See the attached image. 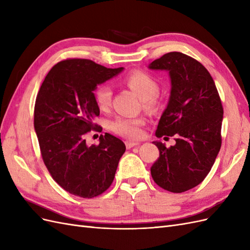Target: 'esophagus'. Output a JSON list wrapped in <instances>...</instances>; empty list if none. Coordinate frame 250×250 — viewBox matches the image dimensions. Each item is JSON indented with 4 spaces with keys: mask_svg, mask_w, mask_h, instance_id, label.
I'll return each mask as SVG.
<instances>
[{
    "mask_svg": "<svg viewBox=\"0 0 250 250\" xmlns=\"http://www.w3.org/2000/svg\"><path fill=\"white\" fill-rule=\"evenodd\" d=\"M125 145H126V148H127V149H130V148H132V147H134V146L140 145V143H138V142H132V141H126V142H125Z\"/></svg>",
    "mask_w": 250,
    "mask_h": 250,
    "instance_id": "esophagus-1",
    "label": "esophagus"
}]
</instances>
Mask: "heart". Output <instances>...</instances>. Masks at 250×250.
Returning a JSON list of instances; mask_svg holds the SVG:
<instances>
[{
  "label": "heart",
  "instance_id": "b5f03b06",
  "mask_svg": "<svg viewBox=\"0 0 250 250\" xmlns=\"http://www.w3.org/2000/svg\"><path fill=\"white\" fill-rule=\"evenodd\" d=\"M124 83L137 94L147 108H154L157 99L158 83L150 74L143 71H132L124 77ZM112 98V90L107 84H101L95 89V100L98 107L104 110L109 107ZM145 121L143 118L118 117L109 123L110 130L128 139H138L142 131L140 127Z\"/></svg>",
  "mask_w": 250,
  "mask_h": 250
}]
</instances>
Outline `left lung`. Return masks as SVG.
I'll use <instances>...</instances> for the list:
<instances>
[{
  "instance_id": "1",
  "label": "left lung",
  "mask_w": 250,
  "mask_h": 250,
  "mask_svg": "<svg viewBox=\"0 0 250 250\" xmlns=\"http://www.w3.org/2000/svg\"><path fill=\"white\" fill-rule=\"evenodd\" d=\"M149 67L169 71L172 84L155 135L176 137L169 148L153 142L160 157L150 169L151 176L164 190L183 193L202 183L221 148V99L208 71L184 53H167Z\"/></svg>"
}]
</instances>
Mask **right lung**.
<instances>
[{"mask_svg": "<svg viewBox=\"0 0 250 250\" xmlns=\"http://www.w3.org/2000/svg\"><path fill=\"white\" fill-rule=\"evenodd\" d=\"M123 67L107 69L89 59L67 58L52 67L36 96L34 128L42 161L63 190L94 198L111 186L125 144L109 133L87 146L85 134L101 131L96 86Z\"/></svg>", "mask_w": 250, "mask_h": 250, "instance_id": "add662e5", "label": "right lung"}]
</instances>
